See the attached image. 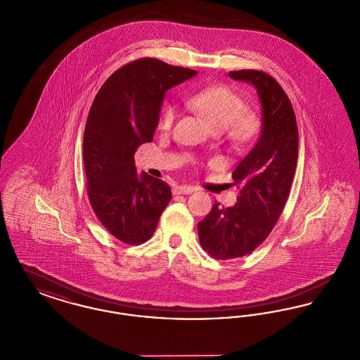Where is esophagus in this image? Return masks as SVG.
<instances>
[{"label":"esophagus","mask_w":360,"mask_h":360,"mask_svg":"<svg viewBox=\"0 0 360 360\" xmlns=\"http://www.w3.org/2000/svg\"><path fill=\"white\" fill-rule=\"evenodd\" d=\"M172 191H174V194H191V193L197 191V188H194V186H186V185H181V186H175Z\"/></svg>","instance_id":"esophagus-1"}]
</instances>
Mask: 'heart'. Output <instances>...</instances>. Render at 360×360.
<instances>
[{
  "instance_id": "1",
  "label": "heart",
  "mask_w": 360,
  "mask_h": 360,
  "mask_svg": "<svg viewBox=\"0 0 360 360\" xmlns=\"http://www.w3.org/2000/svg\"><path fill=\"white\" fill-rule=\"evenodd\" d=\"M188 103L213 129H226L229 137L235 141H250L257 134V117L250 112H244L243 100L226 86H209L201 89L188 97ZM176 116V106L166 103L160 110L158 121L159 129L169 132Z\"/></svg>"
}]
</instances>
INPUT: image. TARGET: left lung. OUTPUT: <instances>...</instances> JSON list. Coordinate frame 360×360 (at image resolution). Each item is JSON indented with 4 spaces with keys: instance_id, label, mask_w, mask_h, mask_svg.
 <instances>
[{
    "instance_id": "left-lung-1",
    "label": "left lung",
    "mask_w": 360,
    "mask_h": 360,
    "mask_svg": "<svg viewBox=\"0 0 360 360\" xmlns=\"http://www.w3.org/2000/svg\"><path fill=\"white\" fill-rule=\"evenodd\" d=\"M257 89L262 129L254 148L232 174L240 188L236 205L214 202L198 223L202 248L216 259L252 252L270 235L290 193L298 156V128L290 100L273 77L257 70L228 72Z\"/></svg>"
}]
</instances>
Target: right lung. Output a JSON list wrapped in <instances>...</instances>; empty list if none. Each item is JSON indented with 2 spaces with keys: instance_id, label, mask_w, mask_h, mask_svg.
Segmentation results:
<instances>
[{
  "instance_id": "add662e5",
  "label": "right lung",
  "mask_w": 360,
  "mask_h": 360,
  "mask_svg": "<svg viewBox=\"0 0 360 360\" xmlns=\"http://www.w3.org/2000/svg\"><path fill=\"white\" fill-rule=\"evenodd\" d=\"M197 75L154 58L134 60L115 71L98 90L84 135L87 195L103 226L127 244L150 239L172 188L141 172L135 151L154 139L169 89Z\"/></svg>"
}]
</instances>
